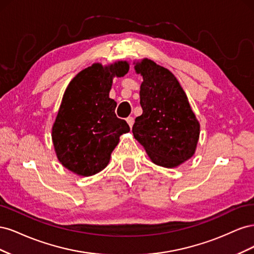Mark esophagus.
I'll return each mask as SVG.
<instances>
[{
	"mask_svg": "<svg viewBox=\"0 0 254 254\" xmlns=\"http://www.w3.org/2000/svg\"><path fill=\"white\" fill-rule=\"evenodd\" d=\"M126 121H127V123H128V125L130 126V128H131V127L133 126V123H134L133 118H132V117H128V118L126 119Z\"/></svg>",
	"mask_w": 254,
	"mask_h": 254,
	"instance_id": "esophagus-1",
	"label": "esophagus"
}]
</instances>
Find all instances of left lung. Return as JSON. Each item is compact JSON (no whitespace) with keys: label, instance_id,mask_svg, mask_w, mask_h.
<instances>
[{"label":"left lung","instance_id":"left-lung-1","mask_svg":"<svg viewBox=\"0 0 254 254\" xmlns=\"http://www.w3.org/2000/svg\"><path fill=\"white\" fill-rule=\"evenodd\" d=\"M134 70L143 76L132 133L153 163L172 168L193 157L200 125L179 81L167 68L145 58Z\"/></svg>","mask_w":254,"mask_h":254}]
</instances>
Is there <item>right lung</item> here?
Returning a JSON list of instances; mask_svg holds the SVG:
<instances>
[{
  "label": "right lung",
  "instance_id": "right-lung-1",
  "mask_svg": "<svg viewBox=\"0 0 254 254\" xmlns=\"http://www.w3.org/2000/svg\"><path fill=\"white\" fill-rule=\"evenodd\" d=\"M129 70L127 61L103 66L94 64L68 83L52 128L54 148L60 163L79 176H92L109 163L126 121L117 118V102L109 97L113 77Z\"/></svg>",
  "mask_w": 254,
  "mask_h": 254
}]
</instances>
